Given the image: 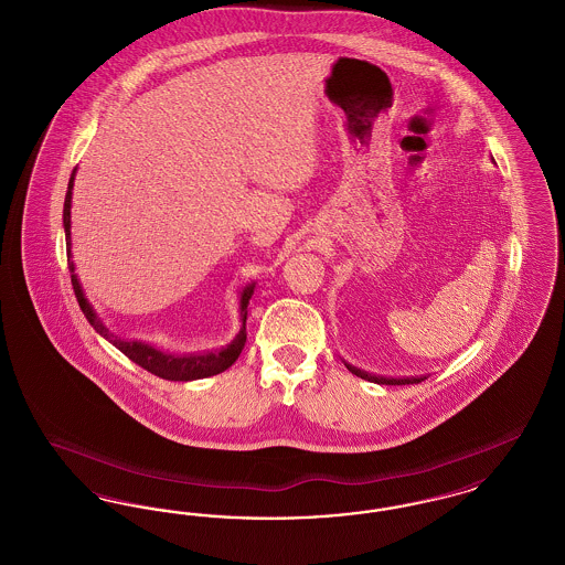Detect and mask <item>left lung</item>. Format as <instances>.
Masks as SVG:
<instances>
[{
    "label": "left lung",
    "instance_id": "left-lung-1",
    "mask_svg": "<svg viewBox=\"0 0 565 565\" xmlns=\"http://www.w3.org/2000/svg\"><path fill=\"white\" fill-rule=\"evenodd\" d=\"M345 366H348V371L353 373V375L360 376V379H366V381H371V383H379V385H408V383H422V381H426V376H401V379H394V376L371 375V373L360 371V369H355V366H351V364H345Z\"/></svg>",
    "mask_w": 565,
    "mask_h": 565
}]
</instances>
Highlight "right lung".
I'll return each mask as SVG.
<instances>
[{
	"label": "right lung",
	"instance_id": "obj_1",
	"mask_svg": "<svg viewBox=\"0 0 565 565\" xmlns=\"http://www.w3.org/2000/svg\"><path fill=\"white\" fill-rule=\"evenodd\" d=\"M74 175L76 169L70 178L67 184V194H65V205H63V226H65V242H67V265L72 273V286L78 298L82 313L88 320V323L104 337L116 350L122 351L129 360H134L135 364H139L141 369H146L152 375L161 376L167 381H194V379H205V376L217 375L224 373L228 366L235 364V360L239 358L247 332H245V320H247V305L249 298L254 295L256 284L245 286L242 292V302H239V311H242V330L239 334L231 341V345L222 348L217 351H207V353H189V355H178V353H169V351L159 350L150 343H141V341H125L120 337H116L114 332H109L104 322L97 318L95 309L90 307V302L86 300V296L82 292L81 279L76 275V267L72 260V190H74Z\"/></svg>",
	"mask_w": 565,
	"mask_h": 565
}]
</instances>
